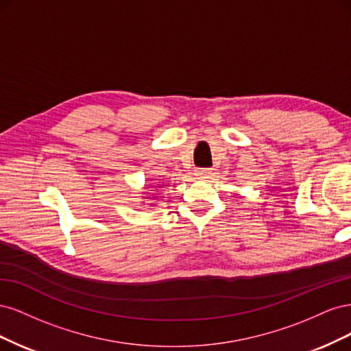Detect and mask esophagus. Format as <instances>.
<instances>
[{
	"label": "esophagus",
	"instance_id": "obj_1",
	"mask_svg": "<svg viewBox=\"0 0 351 351\" xmlns=\"http://www.w3.org/2000/svg\"><path fill=\"white\" fill-rule=\"evenodd\" d=\"M196 176H197L199 178H210L212 169H210V168H197V169H196Z\"/></svg>",
	"mask_w": 351,
	"mask_h": 351
}]
</instances>
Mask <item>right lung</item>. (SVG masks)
I'll return each instance as SVG.
<instances>
[{
    "instance_id": "1",
    "label": "right lung",
    "mask_w": 351,
    "mask_h": 351,
    "mask_svg": "<svg viewBox=\"0 0 351 351\" xmlns=\"http://www.w3.org/2000/svg\"><path fill=\"white\" fill-rule=\"evenodd\" d=\"M158 189H161V186H156V190H158ZM159 197H161V196H159V195L156 193V199H159ZM146 199H147V197H146ZM151 199H152V197H151ZM151 205H152V206H155L156 204H155V202H152V200H151Z\"/></svg>"
}]
</instances>
